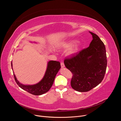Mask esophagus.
<instances>
[{"mask_svg": "<svg viewBox=\"0 0 121 121\" xmlns=\"http://www.w3.org/2000/svg\"><path fill=\"white\" fill-rule=\"evenodd\" d=\"M61 68H64L65 67V65H64V63L63 62H61Z\"/></svg>", "mask_w": 121, "mask_h": 121, "instance_id": "34e87169", "label": "esophagus"}]
</instances>
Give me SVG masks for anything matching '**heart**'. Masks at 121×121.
I'll list each match as a JSON object with an SVG mask.
<instances>
[{
    "mask_svg": "<svg viewBox=\"0 0 121 121\" xmlns=\"http://www.w3.org/2000/svg\"><path fill=\"white\" fill-rule=\"evenodd\" d=\"M77 42H78V41L77 40H70V41H69L68 42H67L65 44V46L67 48L71 47L73 45H74ZM79 46H80L79 44H77L73 49H72L71 50H70V51H69L68 55L71 56V55H74V54H75L78 51V50L79 48Z\"/></svg>",
    "mask_w": 121,
    "mask_h": 121,
    "instance_id": "1",
    "label": "heart"
}]
</instances>
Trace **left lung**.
I'll return each mask as SVG.
<instances>
[{
	"label": "left lung",
	"instance_id": "obj_1",
	"mask_svg": "<svg viewBox=\"0 0 121 121\" xmlns=\"http://www.w3.org/2000/svg\"><path fill=\"white\" fill-rule=\"evenodd\" d=\"M90 33L93 38L90 46L64 60L65 67L73 74L71 87L79 92L90 91L98 86L107 67L105 45L96 34Z\"/></svg>",
	"mask_w": 121,
	"mask_h": 121
}]
</instances>
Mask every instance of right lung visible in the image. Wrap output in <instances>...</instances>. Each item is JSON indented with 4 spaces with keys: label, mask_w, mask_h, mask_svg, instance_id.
<instances>
[{
    "label": "right lung",
    "mask_w": 121,
    "mask_h": 121,
    "mask_svg": "<svg viewBox=\"0 0 121 121\" xmlns=\"http://www.w3.org/2000/svg\"><path fill=\"white\" fill-rule=\"evenodd\" d=\"M11 66L12 67V62ZM60 68L61 65L59 62L56 61H49L47 63L46 70L43 79L39 83L34 85H23L17 80L14 73L13 75L15 81L20 88L31 94L41 95L49 91L53 84L55 77Z\"/></svg>",
    "instance_id": "right-lung-1"
}]
</instances>
